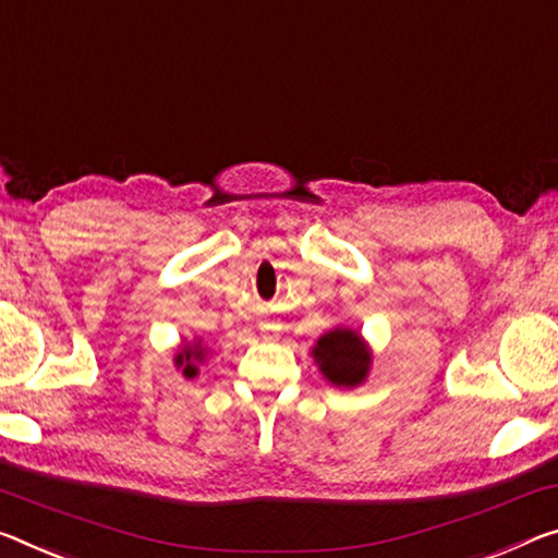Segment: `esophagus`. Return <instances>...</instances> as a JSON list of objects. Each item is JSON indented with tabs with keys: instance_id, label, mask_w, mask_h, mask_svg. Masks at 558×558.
Listing matches in <instances>:
<instances>
[{
	"instance_id": "1",
	"label": "esophagus",
	"mask_w": 558,
	"mask_h": 558,
	"mask_svg": "<svg viewBox=\"0 0 558 558\" xmlns=\"http://www.w3.org/2000/svg\"><path fill=\"white\" fill-rule=\"evenodd\" d=\"M260 332H263L265 340H276L278 338V327L276 325H263Z\"/></svg>"
}]
</instances>
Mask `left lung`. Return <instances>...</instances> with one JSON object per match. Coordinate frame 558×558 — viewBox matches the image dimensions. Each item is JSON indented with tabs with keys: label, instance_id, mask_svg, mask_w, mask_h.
Here are the masks:
<instances>
[{
	"label": "left lung",
	"instance_id": "obj_1",
	"mask_svg": "<svg viewBox=\"0 0 558 558\" xmlns=\"http://www.w3.org/2000/svg\"><path fill=\"white\" fill-rule=\"evenodd\" d=\"M313 355L323 375L338 387L360 385L369 367V350L362 344L360 335L342 330V327L323 335L315 344Z\"/></svg>",
	"mask_w": 558,
	"mask_h": 558
}]
</instances>
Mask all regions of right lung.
<instances>
[{
  "mask_svg": "<svg viewBox=\"0 0 558 558\" xmlns=\"http://www.w3.org/2000/svg\"><path fill=\"white\" fill-rule=\"evenodd\" d=\"M198 357H203V352L196 350V348H185L183 352H179V357H175V362H179V365H183V375L185 377H193V375L198 373L196 365H193V360H198Z\"/></svg>",
  "mask_w": 558,
  "mask_h": 558,
  "instance_id": "1",
  "label": "right lung"
}]
</instances>
